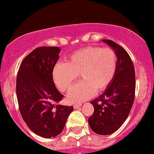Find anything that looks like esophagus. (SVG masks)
Here are the masks:
<instances>
[{
  "label": "esophagus",
  "instance_id": "34e87169",
  "mask_svg": "<svg viewBox=\"0 0 154 154\" xmlns=\"http://www.w3.org/2000/svg\"><path fill=\"white\" fill-rule=\"evenodd\" d=\"M81 106H82V103H75V104L73 105L74 109H78V108H80Z\"/></svg>",
  "mask_w": 154,
  "mask_h": 154
}]
</instances>
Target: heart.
<instances>
[{"instance_id": "obj_1", "label": "heart", "mask_w": 154, "mask_h": 154, "mask_svg": "<svg viewBox=\"0 0 154 154\" xmlns=\"http://www.w3.org/2000/svg\"><path fill=\"white\" fill-rule=\"evenodd\" d=\"M116 70L117 55L112 48L87 47L71 54L65 63L56 64L52 76L58 89L66 92L80 75L82 81L72 88L67 96L70 102H78L107 89Z\"/></svg>"}]
</instances>
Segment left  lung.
Wrapping results in <instances>:
<instances>
[{
	"mask_svg": "<svg viewBox=\"0 0 154 154\" xmlns=\"http://www.w3.org/2000/svg\"><path fill=\"white\" fill-rule=\"evenodd\" d=\"M103 41L116 53L117 70L109 88L91 102L94 112L88 124L94 132L106 135L118 130L128 117L135 99V75L133 63L127 51L113 41Z\"/></svg>",
	"mask_w": 154,
	"mask_h": 154,
	"instance_id": "8db88e82",
	"label": "left lung"
}]
</instances>
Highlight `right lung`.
Masks as SVG:
<instances>
[{"instance_id": "1", "label": "right lung", "mask_w": 154, "mask_h": 154, "mask_svg": "<svg viewBox=\"0 0 154 154\" xmlns=\"http://www.w3.org/2000/svg\"><path fill=\"white\" fill-rule=\"evenodd\" d=\"M58 47L36 48L22 60L16 79L19 111L29 129L43 138L63 131L72 106L57 105L63 97L56 88L52 71L59 59Z\"/></svg>"}]
</instances>
